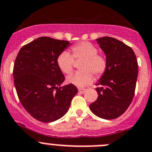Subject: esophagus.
Wrapping results in <instances>:
<instances>
[{
	"label": "esophagus",
	"mask_w": 152,
	"mask_h": 152,
	"mask_svg": "<svg viewBox=\"0 0 152 152\" xmlns=\"http://www.w3.org/2000/svg\"><path fill=\"white\" fill-rule=\"evenodd\" d=\"M78 89H79V92L82 93V94L86 91V88H79Z\"/></svg>",
	"instance_id": "1"
}]
</instances>
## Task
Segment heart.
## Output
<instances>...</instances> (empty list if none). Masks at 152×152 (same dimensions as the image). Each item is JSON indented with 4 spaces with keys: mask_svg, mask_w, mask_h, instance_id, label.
<instances>
[{
    "mask_svg": "<svg viewBox=\"0 0 152 152\" xmlns=\"http://www.w3.org/2000/svg\"><path fill=\"white\" fill-rule=\"evenodd\" d=\"M98 48L88 42H81L71 47V54L64 50L57 57V64L60 70L69 75L74 68V61L83 60L79 69L74 74L67 78V82L78 87L89 85L94 80V76L101 77L107 69L106 56L100 54Z\"/></svg>",
    "mask_w": 152,
    "mask_h": 152,
    "instance_id": "b5f03b06",
    "label": "heart"
}]
</instances>
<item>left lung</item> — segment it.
Masks as SVG:
<instances>
[{
    "instance_id": "obj_1",
    "label": "left lung",
    "mask_w": 152,
    "mask_h": 152,
    "mask_svg": "<svg viewBox=\"0 0 152 152\" xmlns=\"http://www.w3.org/2000/svg\"><path fill=\"white\" fill-rule=\"evenodd\" d=\"M97 42L106 54L108 64L96 84L98 98L89 107L98 117L112 120L122 115L133 99L138 62L132 49L124 42L107 36Z\"/></svg>"
}]
</instances>
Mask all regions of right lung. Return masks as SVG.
Here are the masks:
<instances>
[{"instance_id": "add662e5", "label": "right lung", "mask_w": 152, "mask_h": 152, "mask_svg": "<svg viewBox=\"0 0 152 152\" xmlns=\"http://www.w3.org/2000/svg\"><path fill=\"white\" fill-rule=\"evenodd\" d=\"M69 42L40 37L21 48L13 66L17 96L30 115L43 123L58 120L68 111L78 89L65 80L57 57Z\"/></svg>"}]
</instances>
